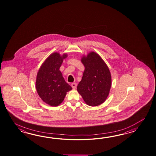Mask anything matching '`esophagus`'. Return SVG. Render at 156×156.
<instances>
[{
	"label": "esophagus",
	"mask_w": 156,
	"mask_h": 156,
	"mask_svg": "<svg viewBox=\"0 0 156 156\" xmlns=\"http://www.w3.org/2000/svg\"><path fill=\"white\" fill-rule=\"evenodd\" d=\"M71 86L73 88V89H76V83H72L71 84Z\"/></svg>",
	"instance_id": "34e87169"
}]
</instances>
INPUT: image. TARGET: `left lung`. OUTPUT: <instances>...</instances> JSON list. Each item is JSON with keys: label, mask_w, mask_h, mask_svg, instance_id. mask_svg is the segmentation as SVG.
<instances>
[{"label": "left lung", "mask_w": 156, "mask_h": 156, "mask_svg": "<svg viewBox=\"0 0 156 156\" xmlns=\"http://www.w3.org/2000/svg\"><path fill=\"white\" fill-rule=\"evenodd\" d=\"M85 67L77 90L90 106L100 105L106 100L111 86L110 72L97 53L90 52L81 60Z\"/></svg>", "instance_id": "8db88e82"}]
</instances>
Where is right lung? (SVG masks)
I'll list each match as a JSON object with an SVG mask.
<instances>
[{
	"label": "right lung",
	"instance_id": "right-lung-1",
	"mask_svg": "<svg viewBox=\"0 0 156 156\" xmlns=\"http://www.w3.org/2000/svg\"><path fill=\"white\" fill-rule=\"evenodd\" d=\"M66 54L61 56L54 52L42 64L37 74L36 88L39 96L45 103L57 106L62 102L66 92L72 88L66 82L59 70Z\"/></svg>",
	"mask_w": 156,
	"mask_h": 156
}]
</instances>
